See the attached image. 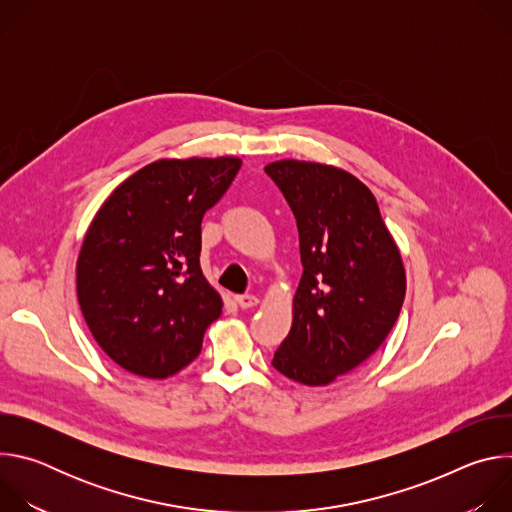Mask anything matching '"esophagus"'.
Segmentation results:
<instances>
[{
    "label": "esophagus",
    "mask_w": 512,
    "mask_h": 512,
    "mask_svg": "<svg viewBox=\"0 0 512 512\" xmlns=\"http://www.w3.org/2000/svg\"><path fill=\"white\" fill-rule=\"evenodd\" d=\"M235 302H237V306H239V308L249 310V308H255V306L259 304V298H257V296H249V294H245V296H237V298H235Z\"/></svg>",
    "instance_id": "esophagus-1"
}]
</instances>
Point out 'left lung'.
<instances>
[{
    "label": "left lung",
    "instance_id": "8db88e82",
    "mask_svg": "<svg viewBox=\"0 0 512 512\" xmlns=\"http://www.w3.org/2000/svg\"><path fill=\"white\" fill-rule=\"evenodd\" d=\"M265 172L294 210L304 265L271 364L291 381L324 387L395 326L407 287L401 251L373 192L350 172L306 160L271 162Z\"/></svg>",
    "mask_w": 512,
    "mask_h": 512
}]
</instances>
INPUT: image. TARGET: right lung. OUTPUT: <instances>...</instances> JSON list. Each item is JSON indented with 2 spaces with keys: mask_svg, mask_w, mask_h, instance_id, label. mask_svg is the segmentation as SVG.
Here are the masks:
<instances>
[{
  "mask_svg": "<svg viewBox=\"0 0 512 512\" xmlns=\"http://www.w3.org/2000/svg\"><path fill=\"white\" fill-rule=\"evenodd\" d=\"M243 160L162 158L123 180L91 221L77 259L85 322L121 369L166 379L190 364L223 298L200 269V223Z\"/></svg>",
  "mask_w": 512,
  "mask_h": 512,
  "instance_id": "add662e5",
  "label": "right lung"
}]
</instances>
